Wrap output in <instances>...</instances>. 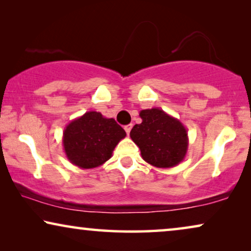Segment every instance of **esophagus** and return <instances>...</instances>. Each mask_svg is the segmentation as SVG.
<instances>
[{
  "label": "esophagus",
  "instance_id": "34e87169",
  "mask_svg": "<svg viewBox=\"0 0 251 251\" xmlns=\"http://www.w3.org/2000/svg\"><path fill=\"white\" fill-rule=\"evenodd\" d=\"M131 128H132V125H128V126H125V130L126 132V135H129L130 131H131Z\"/></svg>",
  "mask_w": 251,
  "mask_h": 251
}]
</instances>
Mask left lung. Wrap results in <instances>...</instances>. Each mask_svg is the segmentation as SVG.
I'll use <instances>...</instances> for the list:
<instances>
[{
	"label": "left lung",
	"instance_id": "obj_1",
	"mask_svg": "<svg viewBox=\"0 0 251 251\" xmlns=\"http://www.w3.org/2000/svg\"><path fill=\"white\" fill-rule=\"evenodd\" d=\"M142 123L130 131L144 161L156 168H173L185 159L188 149L187 130L179 120L161 108L143 109Z\"/></svg>",
	"mask_w": 251,
	"mask_h": 251
}]
</instances>
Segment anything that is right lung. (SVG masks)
<instances>
[{
    "label": "right lung",
    "mask_w": 251,
    "mask_h": 251,
    "mask_svg": "<svg viewBox=\"0 0 251 251\" xmlns=\"http://www.w3.org/2000/svg\"><path fill=\"white\" fill-rule=\"evenodd\" d=\"M126 136L114 119L90 111L65 126L64 152L72 164L81 169H92L111 159L115 146Z\"/></svg>",
    "instance_id": "1"
}]
</instances>
